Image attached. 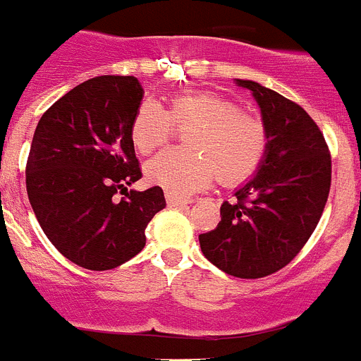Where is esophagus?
Returning <instances> with one entry per match:
<instances>
[{
  "mask_svg": "<svg viewBox=\"0 0 361 361\" xmlns=\"http://www.w3.org/2000/svg\"><path fill=\"white\" fill-rule=\"evenodd\" d=\"M166 200H168V204H170V206H188V204L191 202V200L180 199V197L173 195V193H166Z\"/></svg>",
  "mask_w": 361,
  "mask_h": 361,
  "instance_id": "obj_1",
  "label": "esophagus"
}]
</instances>
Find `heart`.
Masks as SVG:
<instances>
[{
  "mask_svg": "<svg viewBox=\"0 0 361 361\" xmlns=\"http://www.w3.org/2000/svg\"><path fill=\"white\" fill-rule=\"evenodd\" d=\"M173 124L187 128L188 148H170L148 161L146 175L175 195H191L216 177L231 186L250 177L262 162L267 146L266 126L240 110V104L215 92H186L170 99L166 111L146 99L132 121V141L141 153L164 145Z\"/></svg>",
  "mask_w": 361,
  "mask_h": 361,
  "instance_id": "b5f03b06",
  "label": "heart"
}]
</instances>
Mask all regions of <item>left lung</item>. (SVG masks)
Listing matches in <instances>:
<instances>
[{"label":"left lung","mask_w":361,"mask_h":361,"mask_svg":"<svg viewBox=\"0 0 361 361\" xmlns=\"http://www.w3.org/2000/svg\"><path fill=\"white\" fill-rule=\"evenodd\" d=\"M260 106L267 146L258 171L220 206L215 229L199 235L213 266L262 279L288 266L312 235L331 188V153L317 123L260 82L235 79Z\"/></svg>","instance_id":"1"}]
</instances>
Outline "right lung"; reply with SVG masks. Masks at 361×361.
Instances as JSON below:
<instances>
[{
	"label": "right lung",
	"instance_id": "obj_1",
	"mask_svg": "<svg viewBox=\"0 0 361 361\" xmlns=\"http://www.w3.org/2000/svg\"><path fill=\"white\" fill-rule=\"evenodd\" d=\"M142 95L133 75L88 79L44 111L34 132L28 200L56 250L85 269L128 262L166 206L159 186L128 191L142 177L130 133ZM117 190L125 191L121 201Z\"/></svg>",
	"mask_w": 361,
	"mask_h": 361
}]
</instances>
